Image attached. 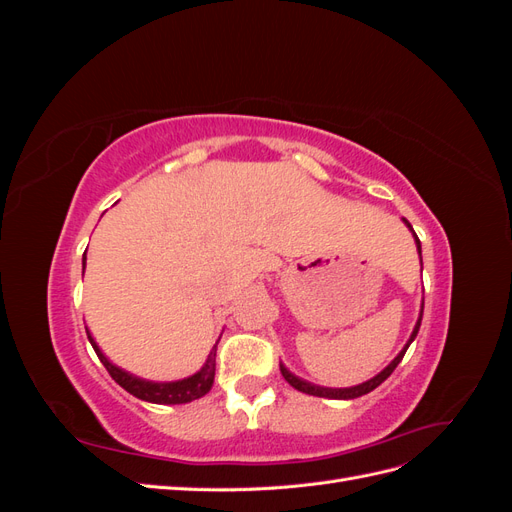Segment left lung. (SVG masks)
Segmentation results:
<instances>
[{"instance_id": "left-lung-1", "label": "left lung", "mask_w": 512, "mask_h": 512, "mask_svg": "<svg viewBox=\"0 0 512 512\" xmlns=\"http://www.w3.org/2000/svg\"><path fill=\"white\" fill-rule=\"evenodd\" d=\"M406 222V226L412 230V226H410V222L408 220H404ZM412 235H414V241H416V250H418V256H421V241H418V237H416V232L412 230ZM421 320H423V312H421V316H418V322H416V327H414V331H412V335H410V339H408V344L404 346V350H401L395 359L386 365L378 376H374L371 380H367V382H363V384H359V386H350V389H327V386H318V384H312V382H305V380H301V378H297L294 374H290V371L284 367V365H280V371H282V376H284V380L290 384V386H294V389L297 391H301V393H307V395H314V397H329V399H354V397H361V395H367V393H371L376 389V386H380L386 378H389L393 371H395V367L401 363V359H404V354H406V350H408V346L414 342V337H416V333H418V329H421Z\"/></svg>"}]
</instances>
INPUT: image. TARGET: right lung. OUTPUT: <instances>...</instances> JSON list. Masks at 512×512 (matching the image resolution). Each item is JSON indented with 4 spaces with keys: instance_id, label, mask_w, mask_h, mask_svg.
<instances>
[{
    "instance_id": "right-lung-1",
    "label": "right lung",
    "mask_w": 512,
    "mask_h": 512,
    "mask_svg": "<svg viewBox=\"0 0 512 512\" xmlns=\"http://www.w3.org/2000/svg\"><path fill=\"white\" fill-rule=\"evenodd\" d=\"M83 269H85V258H83ZM87 337H89L91 346H94L98 359L102 361L108 374H111V378L119 386H123V389H126L130 395H134L138 399L151 401V404H188V401H194L211 391L213 378H215V350H218V344L213 346L205 365L200 367V371H196L194 376L177 380V382H151V380L136 378V376L128 374V371H123L117 365H113L102 354V350L98 348V344L94 342V337H91L89 331H87Z\"/></svg>"
}]
</instances>
